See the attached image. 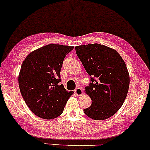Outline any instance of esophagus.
Segmentation results:
<instances>
[{"mask_svg":"<svg viewBox=\"0 0 150 150\" xmlns=\"http://www.w3.org/2000/svg\"><path fill=\"white\" fill-rule=\"evenodd\" d=\"M82 93H83V92H82V89H81V88H80V87H77V88L75 89V95L80 96V95H82Z\"/></svg>","mask_w":150,"mask_h":150,"instance_id":"obj_1","label":"esophagus"}]
</instances>
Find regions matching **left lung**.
<instances>
[{
	"label": "left lung",
	"instance_id": "left-lung-1",
	"mask_svg": "<svg viewBox=\"0 0 150 150\" xmlns=\"http://www.w3.org/2000/svg\"><path fill=\"white\" fill-rule=\"evenodd\" d=\"M75 51L92 82L85 87L92 105L84 113L96 120L107 119L119 110L128 94L126 65L116 50L99 44L77 46Z\"/></svg>",
	"mask_w": 150,
	"mask_h": 150
}]
</instances>
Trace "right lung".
Wrapping results in <instances>:
<instances>
[{"instance_id": "add662e5", "label": "right lung", "mask_w": 150, "mask_h": 150, "mask_svg": "<svg viewBox=\"0 0 150 150\" xmlns=\"http://www.w3.org/2000/svg\"><path fill=\"white\" fill-rule=\"evenodd\" d=\"M73 49L48 44L31 52L22 62L18 76L20 92L29 108L39 118H57L73 94L59 84L63 60Z\"/></svg>"}]
</instances>
